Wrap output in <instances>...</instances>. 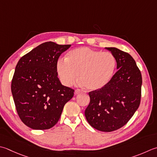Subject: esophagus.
Listing matches in <instances>:
<instances>
[{"mask_svg": "<svg viewBox=\"0 0 157 157\" xmlns=\"http://www.w3.org/2000/svg\"><path fill=\"white\" fill-rule=\"evenodd\" d=\"M82 93V91L80 90H75V94L76 95V94H79V93Z\"/></svg>", "mask_w": 157, "mask_h": 157, "instance_id": "34e87169", "label": "esophagus"}]
</instances>
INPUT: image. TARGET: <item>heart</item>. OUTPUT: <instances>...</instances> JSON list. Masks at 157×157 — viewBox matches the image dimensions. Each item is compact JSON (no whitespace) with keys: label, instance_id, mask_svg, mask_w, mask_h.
I'll list each match as a JSON object with an SVG mask.
<instances>
[{"label":"heart","instance_id":"1","mask_svg":"<svg viewBox=\"0 0 157 157\" xmlns=\"http://www.w3.org/2000/svg\"><path fill=\"white\" fill-rule=\"evenodd\" d=\"M116 67V59L111 52L80 47L69 51L65 60L56 61V72L65 86L73 85L78 74L79 84L88 90H97L111 80Z\"/></svg>","mask_w":157,"mask_h":157}]
</instances>
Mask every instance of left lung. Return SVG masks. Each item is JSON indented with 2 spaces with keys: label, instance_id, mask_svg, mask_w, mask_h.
I'll list each match as a JSON object with an SVG mask.
<instances>
[{
  "label": "left lung",
  "instance_id": "1",
  "mask_svg": "<svg viewBox=\"0 0 157 157\" xmlns=\"http://www.w3.org/2000/svg\"><path fill=\"white\" fill-rule=\"evenodd\" d=\"M116 59L118 71L105 87L91 91L85 116L96 129L111 132L123 127L140 104L142 74L129 54L116 48H105Z\"/></svg>",
  "mask_w": 157,
  "mask_h": 157
}]
</instances>
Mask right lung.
Wrapping results in <instances>:
<instances>
[{
    "instance_id": "1",
    "label": "right lung",
    "mask_w": 157,
    "mask_h": 157,
    "mask_svg": "<svg viewBox=\"0 0 157 157\" xmlns=\"http://www.w3.org/2000/svg\"><path fill=\"white\" fill-rule=\"evenodd\" d=\"M71 45L43 43L21 57L15 67L11 93L20 118L35 130L56 124L74 90L62 85L56 63Z\"/></svg>"
}]
</instances>
